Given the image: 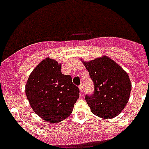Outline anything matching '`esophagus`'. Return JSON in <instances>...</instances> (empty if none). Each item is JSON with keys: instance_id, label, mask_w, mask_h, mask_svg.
I'll use <instances>...</instances> for the list:
<instances>
[{"instance_id": "1", "label": "esophagus", "mask_w": 149, "mask_h": 149, "mask_svg": "<svg viewBox=\"0 0 149 149\" xmlns=\"http://www.w3.org/2000/svg\"><path fill=\"white\" fill-rule=\"evenodd\" d=\"M79 89H80V93H83V92H84V84H81L80 86H79Z\"/></svg>"}]
</instances>
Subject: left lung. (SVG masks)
<instances>
[{
	"mask_svg": "<svg viewBox=\"0 0 149 149\" xmlns=\"http://www.w3.org/2000/svg\"><path fill=\"white\" fill-rule=\"evenodd\" d=\"M94 84L93 94L85 99L95 115L112 119L119 115L128 101L131 90L129 76L116 62L106 56L84 62Z\"/></svg>",
	"mask_w": 149,
	"mask_h": 149,
	"instance_id": "8db88e82",
	"label": "left lung"
}]
</instances>
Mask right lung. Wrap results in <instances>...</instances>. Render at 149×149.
<instances>
[{
	"label": "right lung",
	"instance_id": "right-lung-1",
	"mask_svg": "<svg viewBox=\"0 0 149 149\" xmlns=\"http://www.w3.org/2000/svg\"><path fill=\"white\" fill-rule=\"evenodd\" d=\"M79 93L72 77L61 72V64L50 58L45 59L34 68L25 86L30 107L50 123H58L70 116Z\"/></svg>",
	"mask_w": 149,
	"mask_h": 149
}]
</instances>
